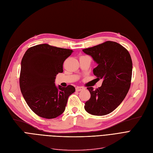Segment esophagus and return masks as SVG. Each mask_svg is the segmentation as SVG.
Segmentation results:
<instances>
[{
  "mask_svg": "<svg viewBox=\"0 0 153 153\" xmlns=\"http://www.w3.org/2000/svg\"><path fill=\"white\" fill-rule=\"evenodd\" d=\"M84 88L83 87H81V86H79V87H77L76 88V90L77 91H82V90H83Z\"/></svg>",
  "mask_w": 153,
  "mask_h": 153,
  "instance_id": "34e87169",
  "label": "esophagus"
}]
</instances>
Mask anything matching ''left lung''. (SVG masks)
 I'll list each match as a JSON object with an SVG mask.
<instances>
[{
	"label": "left lung",
	"instance_id": "1",
	"mask_svg": "<svg viewBox=\"0 0 153 153\" xmlns=\"http://www.w3.org/2000/svg\"><path fill=\"white\" fill-rule=\"evenodd\" d=\"M82 51L98 64L93 69L94 74L103 79L102 85L97 89L87 88L91 98L85 103L84 108L91 115H107L120 105L128 91L132 72L131 56L126 48L111 41Z\"/></svg>",
	"mask_w": 153,
	"mask_h": 153
}]
</instances>
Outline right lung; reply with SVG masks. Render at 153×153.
<instances>
[{
	"mask_svg": "<svg viewBox=\"0 0 153 153\" xmlns=\"http://www.w3.org/2000/svg\"><path fill=\"white\" fill-rule=\"evenodd\" d=\"M72 50L48 44L35 45L27 50L21 60L19 86L31 110L39 117L54 118L65 109L69 96L75 88L55 84L56 74L63 72L65 60Z\"/></svg>",
	"mask_w": 153,
	"mask_h": 153,
	"instance_id": "obj_1",
	"label": "right lung"
}]
</instances>
